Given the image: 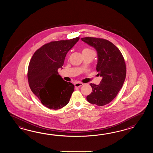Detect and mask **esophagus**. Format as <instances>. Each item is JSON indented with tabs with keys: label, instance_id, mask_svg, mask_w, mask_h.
Returning a JSON list of instances; mask_svg holds the SVG:
<instances>
[{
	"label": "esophagus",
	"instance_id": "1",
	"mask_svg": "<svg viewBox=\"0 0 153 153\" xmlns=\"http://www.w3.org/2000/svg\"><path fill=\"white\" fill-rule=\"evenodd\" d=\"M74 85H75V87H76V88H79V87L81 86L82 85H83V84L81 83V82H76V83H75Z\"/></svg>",
	"mask_w": 153,
	"mask_h": 153
}]
</instances>
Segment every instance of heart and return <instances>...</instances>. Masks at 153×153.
<instances>
[{
	"mask_svg": "<svg viewBox=\"0 0 153 153\" xmlns=\"http://www.w3.org/2000/svg\"><path fill=\"white\" fill-rule=\"evenodd\" d=\"M83 51H92L91 49H88V48H86V49H84Z\"/></svg>",
	"mask_w": 153,
	"mask_h": 153,
	"instance_id": "heart-1",
	"label": "heart"
}]
</instances>
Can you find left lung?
<instances>
[{
    "instance_id": "8db88e82",
    "label": "left lung",
    "mask_w": 153,
    "mask_h": 153,
    "mask_svg": "<svg viewBox=\"0 0 153 153\" xmlns=\"http://www.w3.org/2000/svg\"><path fill=\"white\" fill-rule=\"evenodd\" d=\"M81 40L96 50V70L102 77L100 84H90L92 92L86 98L91 104L103 106L114 100L124 84L126 75L125 59L119 49L106 39L85 37Z\"/></svg>"
}]
</instances>
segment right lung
Wrapping results in <instances>:
<instances>
[{
	"mask_svg": "<svg viewBox=\"0 0 153 153\" xmlns=\"http://www.w3.org/2000/svg\"><path fill=\"white\" fill-rule=\"evenodd\" d=\"M79 37L53 41L38 49L29 62L27 77L33 93L45 107L59 109L68 103L74 85L59 74L65 56L78 42Z\"/></svg>",
	"mask_w": 153,
	"mask_h": 153,
	"instance_id": "1",
	"label": "right lung"
}]
</instances>
